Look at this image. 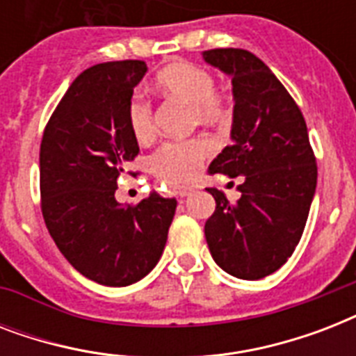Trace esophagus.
<instances>
[{
	"label": "esophagus",
	"mask_w": 356,
	"mask_h": 356,
	"mask_svg": "<svg viewBox=\"0 0 356 356\" xmlns=\"http://www.w3.org/2000/svg\"><path fill=\"white\" fill-rule=\"evenodd\" d=\"M177 195H181V197H186V195H190L192 192H194V186H177Z\"/></svg>",
	"instance_id": "34e87169"
}]
</instances>
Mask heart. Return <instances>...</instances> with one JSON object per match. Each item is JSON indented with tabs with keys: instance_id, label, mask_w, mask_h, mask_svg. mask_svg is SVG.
I'll return each instance as SVG.
<instances>
[{
	"instance_id": "1",
	"label": "heart",
	"mask_w": 356,
	"mask_h": 356,
	"mask_svg": "<svg viewBox=\"0 0 356 356\" xmlns=\"http://www.w3.org/2000/svg\"><path fill=\"white\" fill-rule=\"evenodd\" d=\"M155 88L192 105L194 122L225 123L233 116L229 97L216 90V79L209 70L194 63H173L155 75ZM129 133L136 142H147L155 134L151 103L134 94L125 108ZM212 155V144L205 138L168 140L149 156V170L168 183H184L194 177L201 162Z\"/></svg>"
}]
</instances>
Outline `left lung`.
I'll use <instances>...</instances> for the list:
<instances>
[{"label": "left lung", "instance_id": "8db88e82", "mask_svg": "<svg viewBox=\"0 0 356 356\" xmlns=\"http://www.w3.org/2000/svg\"><path fill=\"white\" fill-rule=\"evenodd\" d=\"M207 63L233 79L231 138L209 172L242 175L236 203L216 188V211L205 236L216 264L238 279L277 271L301 240L316 192L318 166L298 103L259 57L245 49L203 51Z\"/></svg>", "mask_w": 356, "mask_h": 356}]
</instances>
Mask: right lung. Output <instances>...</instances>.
I'll return each instance as SVG.
<instances>
[{"instance_id":"obj_1","label":"right lung","mask_w":356,"mask_h":356,"mask_svg":"<svg viewBox=\"0 0 356 356\" xmlns=\"http://www.w3.org/2000/svg\"><path fill=\"white\" fill-rule=\"evenodd\" d=\"M147 72L144 60L85 70L44 129L40 207L51 238L75 270L105 286H127L156 266L177 201L151 192L136 205L114 197L138 155L125 108Z\"/></svg>"}]
</instances>
